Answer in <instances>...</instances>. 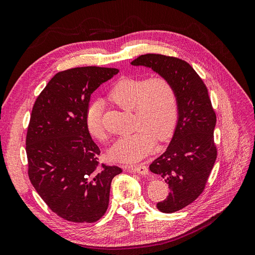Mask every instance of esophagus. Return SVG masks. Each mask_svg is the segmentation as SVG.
I'll return each instance as SVG.
<instances>
[{
	"instance_id": "obj_1",
	"label": "esophagus",
	"mask_w": 255,
	"mask_h": 255,
	"mask_svg": "<svg viewBox=\"0 0 255 255\" xmlns=\"http://www.w3.org/2000/svg\"><path fill=\"white\" fill-rule=\"evenodd\" d=\"M129 172H136L142 175H147L149 173L148 168L144 164H137V165H128L125 167Z\"/></svg>"
}]
</instances>
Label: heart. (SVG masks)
Listing matches in <instances>:
<instances>
[{"instance_id":"heart-1","label":"heart","mask_w":255,"mask_h":255,"mask_svg":"<svg viewBox=\"0 0 255 255\" xmlns=\"http://www.w3.org/2000/svg\"><path fill=\"white\" fill-rule=\"evenodd\" d=\"M108 98L121 109L134 115V132L119 138L110 149L115 161H138L151 152L155 139L164 142L173 133L178 119V99L173 83L164 75L121 80L110 89ZM102 115V102H92L87 108L86 125L94 138L106 143L109 135Z\"/></svg>"}]
</instances>
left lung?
<instances>
[{"label":"left lung","instance_id":"left-lung-1","mask_svg":"<svg viewBox=\"0 0 255 255\" xmlns=\"http://www.w3.org/2000/svg\"><path fill=\"white\" fill-rule=\"evenodd\" d=\"M131 64L164 75L176 89L178 120L173 137L166 151L149 166L170 190L166 200L156 204L157 209L172 213L193 203L205 189L218 155L213 135L216 115L205 83L186 61L147 53Z\"/></svg>","mask_w":255,"mask_h":255}]
</instances>
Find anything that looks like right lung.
<instances>
[{"label": "right lung", "mask_w": 255, "mask_h": 255, "mask_svg": "<svg viewBox=\"0 0 255 255\" xmlns=\"http://www.w3.org/2000/svg\"><path fill=\"white\" fill-rule=\"evenodd\" d=\"M117 68L77 67L56 73L36 98L26 135L28 176L60 218L94 223L105 214L118 166L99 163L86 125L90 97Z\"/></svg>", "instance_id": "add662e5"}]
</instances>
